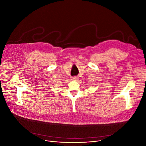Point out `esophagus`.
Masks as SVG:
<instances>
[{
	"mask_svg": "<svg viewBox=\"0 0 146 146\" xmlns=\"http://www.w3.org/2000/svg\"><path fill=\"white\" fill-rule=\"evenodd\" d=\"M72 79L74 80H77L79 79V77L78 76H73V77L72 78Z\"/></svg>",
	"mask_w": 146,
	"mask_h": 146,
	"instance_id": "esophagus-1",
	"label": "esophagus"
}]
</instances>
